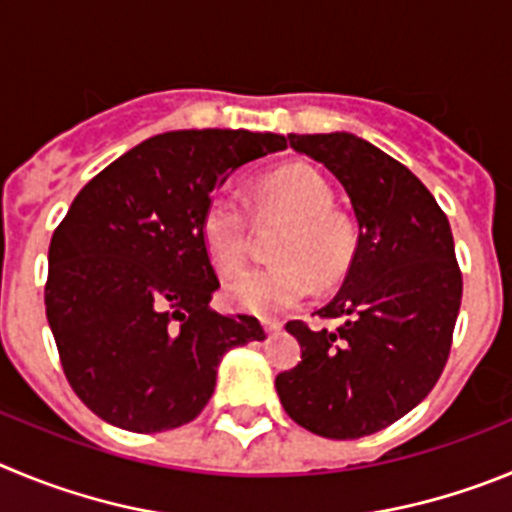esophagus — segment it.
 <instances>
[{"mask_svg": "<svg viewBox=\"0 0 512 512\" xmlns=\"http://www.w3.org/2000/svg\"><path fill=\"white\" fill-rule=\"evenodd\" d=\"M262 326H265L267 334H278V331L283 329V321H278V319H265V321H262Z\"/></svg>", "mask_w": 512, "mask_h": 512, "instance_id": "34e87169", "label": "esophagus"}]
</instances>
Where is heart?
<instances>
[{"instance_id": "1", "label": "heart", "mask_w": 512, "mask_h": 512, "mask_svg": "<svg viewBox=\"0 0 512 512\" xmlns=\"http://www.w3.org/2000/svg\"><path fill=\"white\" fill-rule=\"evenodd\" d=\"M334 193L311 168H280L257 183V219L290 222L280 234L273 257L278 265L234 275L224 296L234 308L255 316H273L298 306L319 288L339 283L352 267L357 237L347 216L331 211ZM201 242L219 273H234L250 252V219L232 193H214L201 214Z\"/></svg>"}]
</instances>
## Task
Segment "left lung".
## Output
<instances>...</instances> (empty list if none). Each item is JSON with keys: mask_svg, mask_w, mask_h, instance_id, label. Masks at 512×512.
Wrapping results in <instances>:
<instances>
[{"mask_svg": "<svg viewBox=\"0 0 512 512\" xmlns=\"http://www.w3.org/2000/svg\"><path fill=\"white\" fill-rule=\"evenodd\" d=\"M349 196L357 252L334 301L316 311L336 329L288 321L301 362L275 377L298 426L362 439L413 411L444 372L462 303V270L441 206L411 170L347 132L288 135Z\"/></svg>", "mask_w": 512, "mask_h": 512, "instance_id": "8db88e82", "label": "left lung"}]
</instances>
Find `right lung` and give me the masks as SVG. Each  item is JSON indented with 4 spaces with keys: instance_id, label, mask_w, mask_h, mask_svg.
I'll list each match as a JSON object with an SVG mask.
<instances>
[{
    "instance_id": "1",
    "label": "right lung",
    "mask_w": 512,
    "mask_h": 512,
    "mask_svg": "<svg viewBox=\"0 0 512 512\" xmlns=\"http://www.w3.org/2000/svg\"><path fill=\"white\" fill-rule=\"evenodd\" d=\"M283 147L273 132H165L78 191L50 239L45 313L89 411L132 434L191 423L224 354L265 339L255 316L209 306L219 278L199 224L232 170Z\"/></svg>"
}]
</instances>
